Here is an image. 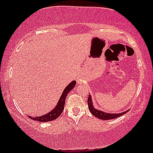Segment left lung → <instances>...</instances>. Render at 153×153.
I'll use <instances>...</instances> for the list:
<instances>
[{
    "label": "left lung",
    "instance_id": "1",
    "mask_svg": "<svg viewBox=\"0 0 153 153\" xmlns=\"http://www.w3.org/2000/svg\"><path fill=\"white\" fill-rule=\"evenodd\" d=\"M88 109L91 112V114L93 115L96 117L100 119V120H113V119L117 118L119 117L122 116L123 114H124L125 113L128 112V110L124 111V112H121V113H108L104 112V111H101L99 110H97L94 108V105H93V101H92V98H91V96L89 94L88 98Z\"/></svg>",
    "mask_w": 153,
    "mask_h": 153
}]
</instances>
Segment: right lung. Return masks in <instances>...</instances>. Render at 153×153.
Listing matches in <instances>:
<instances>
[{"mask_svg":"<svg viewBox=\"0 0 153 153\" xmlns=\"http://www.w3.org/2000/svg\"><path fill=\"white\" fill-rule=\"evenodd\" d=\"M76 81H72V82L69 83L68 86H66V88L64 89L62 95H61L60 98L59 99V101L57 102V105L52 110L50 111L49 112L45 114L44 115L39 116V117H31L28 116L31 120L38 121L40 122H51V121L56 120L58 117L62 114L63 110H64L65 103V99L67 98V94L70 92L71 90L74 88V87L76 85Z\"/></svg>","mask_w":153,"mask_h":153,"instance_id":"obj_1","label":"right lung"}]
</instances>
